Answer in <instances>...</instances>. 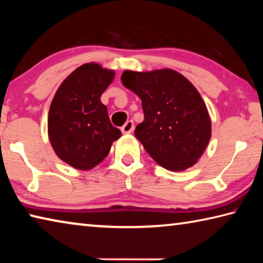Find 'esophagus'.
<instances>
[{"instance_id": "34e87169", "label": "esophagus", "mask_w": 263, "mask_h": 263, "mask_svg": "<svg viewBox=\"0 0 263 263\" xmlns=\"http://www.w3.org/2000/svg\"><path fill=\"white\" fill-rule=\"evenodd\" d=\"M133 128H135V123L132 121H127L124 125L122 126V132L123 133H131L133 131Z\"/></svg>"}]
</instances>
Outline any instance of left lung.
I'll return each mask as SVG.
<instances>
[{"label":"left lung","instance_id":"1","mask_svg":"<svg viewBox=\"0 0 263 263\" xmlns=\"http://www.w3.org/2000/svg\"><path fill=\"white\" fill-rule=\"evenodd\" d=\"M123 86L140 97L145 119L135 135L160 166L184 171L201 158L211 138V121L199 92L173 69L125 70Z\"/></svg>","mask_w":263,"mask_h":263}]
</instances>
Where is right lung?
<instances>
[{"label":"right lung","mask_w":263,"mask_h":263,"mask_svg":"<svg viewBox=\"0 0 263 263\" xmlns=\"http://www.w3.org/2000/svg\"><path fill=\"white\" fill-rule=\"evenodd\" d=\"M112 80V70L92 62L84 64L67 77L53 97L48 137L58 157L74 168L95 167L122 136L101 102Z\"/></svg>","instance_id":"right-lung-1"}]
</instances>
